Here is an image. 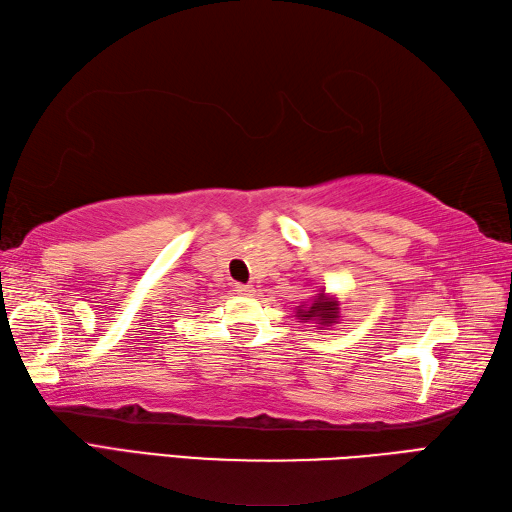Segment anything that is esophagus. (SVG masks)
<instances>
[{"instance_id":"esophagus-1","label":"esophagus","mask_w":512,"mask_h":512,"mask_svg":"<svg viewBox=\"0 0 512 512\" xmlns=\"http://www.w3.org/2000/svg\"><path fill=\"white\" fill-rule=\"evenodd\" d=\"M234 291H236L238 295H254V285H241V282H236Z\"/></svg>"}]
</instances>
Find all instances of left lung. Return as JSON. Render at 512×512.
<instances>
[{"label":"left lung","instance_id":"1","mask_svg":"<svg viewBox=\"0 0 512 512\" xmlns=\"http://www.w3.org/2000/svg\"><path fill=\"white\" fill-rule=\"evenodd\" d=\"M295 317L304 322H317L322 328L337 324L339 302L335 298H328V295L322 291V293L313 295V302L300 304L298 311H295Z\"/></svg>","mask_w":512,"mask_h":512}]
</instances>
